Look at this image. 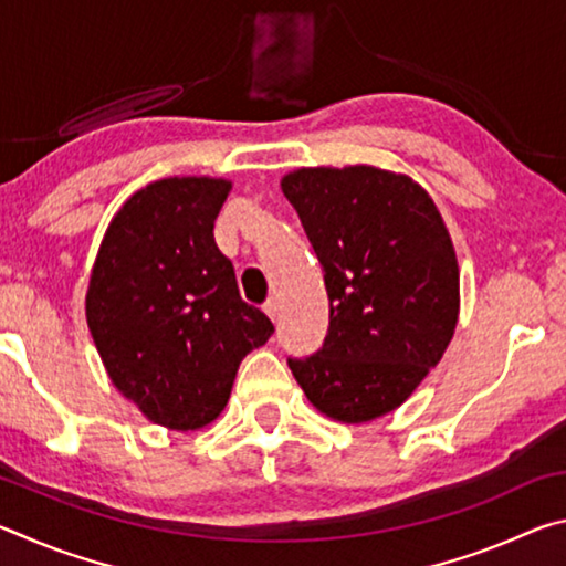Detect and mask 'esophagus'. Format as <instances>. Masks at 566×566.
<instances>
[{
    "mask_svg": "<svg viewBox=\"0 0 566 566\" xmlns=\"http://www.w3.org/2000/svg\"><path fill=\"white\" fill-rule=\"evenodd\" d=\"M262 310L266 312V317H270L272 322H274L276 317H280V302H276V300H274V296H272V300H266V302H264V306H262Z\"/></svg>",
    "mask_w": 566,
    "mask_h": 566,
    "instance_id": "esophagus-1",
    "label": "esophagus"
}]
</instances>
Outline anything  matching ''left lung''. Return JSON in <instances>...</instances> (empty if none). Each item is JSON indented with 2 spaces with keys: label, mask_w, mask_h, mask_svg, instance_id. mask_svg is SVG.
<instances>
[{
  "label": "left lung",
  "mask_w": 566,
  "mask_h": 566,
  "mask_svg": "<svg viewBox=\"0 0 566 566\" xmlns=\"http://www.w3.org/2000/svg\"><path fill=\"white\" fill-rule=\"evenodd\" d=\"M282 191L324 270L322 349L286 359L306 399L347 424L397 409L437 367L459 314V266L432 197L395 171L310 167Z\"/></svg>",
  "instance_id": "left-lung-1"
}]
</instances>
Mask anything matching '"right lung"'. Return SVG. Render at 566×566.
Masks as SVG:
<instances>
[{"mask_svg": "<svg viewBox=\"0 0 566 566\" xmlns=\"http://www.w3.org/2000/svg\"><path fill=\"white\" fill-rule=\"evenodd\" d=\"M229 189L209 177L151 181L114 214L90 276L87 324L112 385L181 432L219 417L239 361L274 332L214 242Z\"/></svg>", "mask_w": 566, "mask_h": 566, "instance_id": "add662e5", "label": "right lung"}]
</instances>
